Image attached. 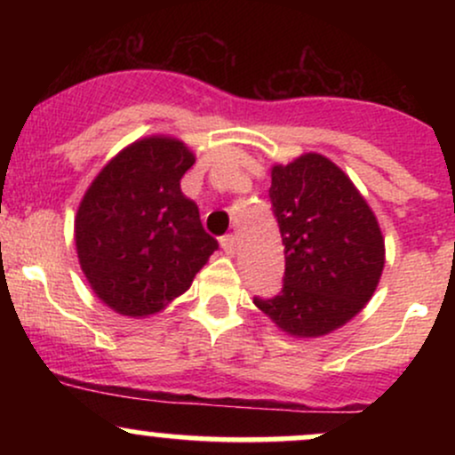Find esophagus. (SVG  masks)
Listing matches in <instances>:
<instances>
[{"label": "esophagus", "mask_w": 455, "mask_h": 455, "mask_svg": "<svg viewBox=\"0 0 455 455\" xmlns=\"http://www.w3.org/2000/svg\"><path fill=\"white\" fill-rule=\"evenodd\" d=\"M220 245H222L224 252L228 254V257H233L235 250H237V239H235V235H222Z\"/></svg>", "instance_id": "esophagus-1"}]
</instances>
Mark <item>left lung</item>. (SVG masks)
I'll return each instance as SVG.
<instances>
[{"label":"left lung","mask_w":455,"mask_h":455,"mask_svg":"<svg viewBox=\"0 0 455 455\" xmlns=\"http://www.w3.org/2000/svg\"><path fill=\"white\" fill-rule=\"evenodd\" d=\"M269 201L284 245V278L280 293L254 297V304L291 336H325L377 291L385 265L377 216L321 154L275 164Z\"/></svg>","instance_id":"1"}]
</instances>
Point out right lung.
<instances>
[{"mask_svg": "<svg viewBox=\"0 0 455 455\" xmlns=\"http://www.w3.org/2000/svg\"><path fill=\"white\" fill-rule=\"evenodd\" d=\"M192 164L181 140L140 139L104 166L78 205V263L93 293L119 315L160 312L218 250L196 203L181 192Z\"/></svg>", "mask_w": 455, "mask_h": 455, "instance_id": "obj_1", "label": "right lung"}]
</instances>
